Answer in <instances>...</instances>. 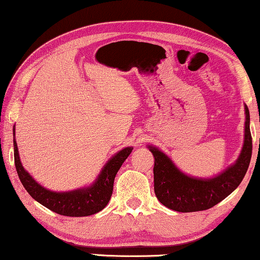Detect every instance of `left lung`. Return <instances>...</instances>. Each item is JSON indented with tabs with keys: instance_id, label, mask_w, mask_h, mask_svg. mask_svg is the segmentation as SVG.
<instances>
[{
	"instance_id": "obj_1",
	"label": "left lung",
	"mask_w": 260,
	"mask_h": 260,
	"mask_svg": "<svg viewBox=\"0 0 260 260\" xmlns=\"http://www.w3.org/2000/svg\"><path fill=\"white\" fill-rule=\"evenodd\" d=\"M245 140L239 157L225 172L212 179L188 176L157 148L149 145L155 158L154 190L162 205L176 212H198L212 208L229 197L243 181L252 156L250 111L245 105Z\"/></svg>"
}]
</instances>
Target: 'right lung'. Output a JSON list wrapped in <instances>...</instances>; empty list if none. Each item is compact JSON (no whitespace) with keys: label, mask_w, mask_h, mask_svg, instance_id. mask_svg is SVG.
Listing matches in <instances>:
<instances>
[{"label":"right lung","mask_w":260,"mask_h":260,"mask_svg":"<svg viewBox=\"0 0 260 260\" xmlns=\"http://www.w3.org/2000/svg\"><path fill=\"white\" fill-rule=\"evenodd\" d=\"M133 149V147L124 148L123 150L117 152L113 157L110 158L104 168L102 169L97 180L90 187L58 193V191L48 190L40 186L29 175V173L24 170L22 163L20 161L17 144L15 137H14V159H15L16 172L21 183L26 188L28 194L39 204L60 215L66 216H87L104 209L111 199L116 174L122 167L123 162L127 158V156L131 154Z\"/></svg>","instance_id":"1"}]
</instances>
